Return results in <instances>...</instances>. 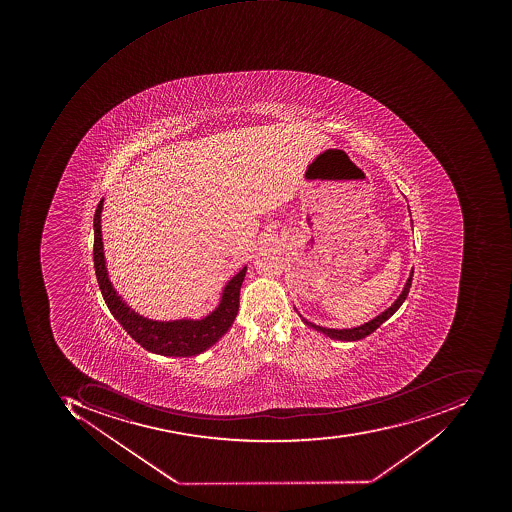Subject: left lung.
Wrapping results in <instances>:
<instances>
[{
  "label": "left lung",
  "mask_w": 512,
  "mask_h": 512,
  "mask_svg": "<svg viewBox=\"0 0 512 512\" xmlns=\"http://www.w3.org/2000/svg\"><path fill=\"white\" fill-rule=\"evenodd\" d=\"M412 275H414V269H411L409 272L408 280H406L405 288L401 291V294L398 295L397 300L389 306L388 309L378 314L377 317L372 318V320L366 321V323L360 324L357 328L351 329H331V328H323V326H318V324L311 323V321L306 320V318L301 317V321L304 324H308L309 328L315 329V331L321 332V334L328 335L332 340H341V341H357L361 340V338L368 337L371 335L375 329L380 328L381 324L385 323L388 318H391L395 312L398 311L403 301L408 297L409 289H411L412 284ZM297 311V309H295Z\"/></svg>",
  "instance_id": "1"
}]
</instances>
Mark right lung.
Wrapping results in <instances>:
<instances>
[{
    "label": "right lung",
    "mask_w": 512,
    "mask_h": 512,
    "mask_svg": "<svg viewBox=\"0 0 512 512\" xmlns=\"http://www.w3.org/2000/svg\"><path fill=\"white\" fill-rule=\"evenodd\" d=\"M103 206L104 198H101L94 215V266L101 295L115 320L138 345L154 354L164 357H194L208 351L229 331L237 317L241 284L248 266H243L231 280L226 281L217 306L204 317H184L178 320H154L144 317L118 294L109 278L101 234Z\"/></svg>",
    "instance_id": "add662e5"
}]
</instances>
